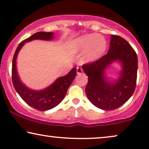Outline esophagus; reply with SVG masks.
<instances>
[{"instance_id": "esophagus-1", "label": "esophagus", "mask_w": 149, "mask_h": 149, "mask_svg": "<svg viewBox=\"0 0 149 149\" xmlns=\"http://www.w3.org/2000/svg\"><path fill=\"white\" fill-rule=\"evenodd\" d=\"M77 72L78 74H81L83 73V69L82 68H81V67H77Z\"/></svg>"}]
</instances>
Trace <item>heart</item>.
Listing matches in <instances>:
<instances>
[{
	"label": "heart",
	"mask_w": 149,
	"mask_h": 149,
	"mask_svg": "<svg viewBox=\"0 0 149 149\" xmlns=\"http://www.w3.org/2000/svg\"><path fill=\"white\" fill-rule=\"evenodd\" d=\"M107 41L100 35L94 34H85L75 39L71 45L72 54L84 52L83 61L91 62L97 60L102 56L107 49Z\"/></svg>",
	"instance_id": "obj_1"
}]
</instances>
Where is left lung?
I'll list each match as a JSON object with an SVG mask.
<instances>
[{
	"label": "left lung",
	"mask_w": 149,
	"mask_h": 149,
	"mask_svg": "<svg viewBox=\"0 0 149 149\" xmlns=\"http://www.w3.org/2000/svg\"><path fill=\"white\" fill-rule=\"evenodd\" d=\"M119 61L122 65L120 78L109 82L105 70L112 62ZM82 68L88 76L85 93L95 107L104 111H112L124 104L135 91L137 80L138 58L127 40L111 35L108 53L98 60L83 64Z\"/></svg>",
	"instance_id": "8db88e82"
}]
</instances>
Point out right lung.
I'll return each mask as SVG.
<instances>
[{"instance_id":"1","label":"right lung","mask_w":149,"mask_h":149,"mask_svg":"<svg viewBox=\"0 0 149 149\" xmlns=\"http://www.w3.org/2000/svg\"><path fill=\"white\" fill-rule=\"evenodd\" d=\"M53 37V32H38L32 34L19 44L12 62V82L14 88L26 104L38 111H45L52 109L58 106L64 100L67 90L76 76L77 69L73 68L66 76L58 78L52 85L43 90L34 91L28 88L20 81L16 70V58L19 50L25 42L34 39L48 40L52 39Z\"/></svg>"}]
</instances>
